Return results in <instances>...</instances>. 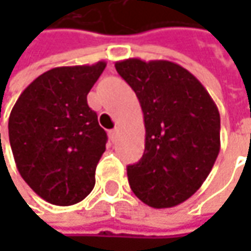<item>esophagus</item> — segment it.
Masks as SVG:
<instances>
[{
  "label": "esophagus",
  "instance_id": "34e87169",
  "mask_svg": "<svg viewBox=\"0 0 251 251\" xmlns=\"http://www.w3.org/2000/svg\"><path fill=\"white\" fill-rule=\"evenodd\" d=\"M117 128H113V130L109 131V137H110L111 141H114V138H116V135H117Z\"/></svg>",
  "mask_w": 251,
  "mask_h": 251
}]
</instances>
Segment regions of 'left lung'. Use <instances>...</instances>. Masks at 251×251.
<instances>
[{"label": "left lung", "instance_id": "left-lung-1", "mask_svg": "<svg viewBox=\"0 0 251 251\" xmlns=\"http://www.w3.org/2000/svg\"><path fill=\"white\" fill-rule=\"evenodd\" d=\"M135 92L145 124V151L127 168L131 190L152 208H172L208 177L221 150V117L202 83L166 60L116 63Z\"/></svg>", "mask_w": 251, "mask_h": 251}]
</instances>
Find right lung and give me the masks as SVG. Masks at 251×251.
<instances>
[{
	"mask_svg": "<svg viewBox=\"0 0 251 251\" xmlns=\"http://www.w3.org/2000/svg\"><path fill=\"white\" fill-rule=\"evenodd\" d=\"M106 67H57L37 76L12 107L9 144L21 176L54 205H74L95 186L107 135L86 96Z\"/></svg>",
	"mask_w": 251,
	"mask_h": 251,
	"instance_id": "add662e5",
	"label": "right lung"
}]
</instances>
